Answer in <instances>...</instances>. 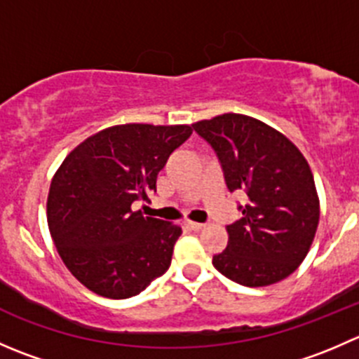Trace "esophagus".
<instances>
[{
    "label": "esophagus",
    "mask_w": 359,
    "mask_h": 359,
    "mask_svg": "<svg viewBox=\"0 0 359 359\" xmlns=\"http://www.w3.org/2000/svg\"><path fill=\"white\" fill-rule=\"evenodd\" d=\"M186 224L187 227H189V229H193V231H200V229H203V227H205V224H201V222H193V220H186Z\"/></svg>",
    "instance_id": "1"
}]
</instances>
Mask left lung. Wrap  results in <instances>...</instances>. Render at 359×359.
<instances>
[{"label":"left lung","instance_id":"1","mask_svg":"<svg viewBox=\"0 0 359 359\" xmlns=\"http://www.w3.org/2000/svg\"><path fill=\"white\" fill-rule=\"evenodd\" d=\"M193 128L215 149L229 191L248 203L227 226L226 250L213 255L219 273L245 287L290 276L313 245L320 198L309 163L288 137L252 116H215Z\"/></svg>","mask_w":359,"mask_h":359}]
</instances>
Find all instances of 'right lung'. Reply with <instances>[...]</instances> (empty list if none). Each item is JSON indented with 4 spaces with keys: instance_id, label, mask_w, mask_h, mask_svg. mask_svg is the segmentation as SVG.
I'll list each match as a JSON object with an SVG mask.
<instances>
[{
    "instance_id": "add662e5",
    "label": "right lung",
    "mask_w": 359,
    "mask_h": 359,
    "mask_svg": "<svg viewBox=\"0 0 359 359\" xmlns=\"http://www.w3.org/2000/svg\"><path fill=\"white\" fill-rule=\"evenodd\" d=\"M191 125L109 126L83 140L53 175L46 219L60 259L88 290L128 299L165 274L182 229L144 217L170 154L189 139Z\"/></svg>"
}]
</instances>
